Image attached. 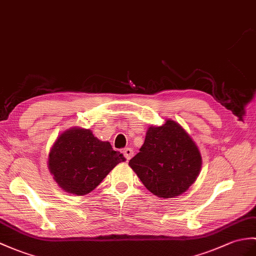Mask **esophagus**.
I'll list each match as a JSON object with an SVG mask.
<instances>
[{"label": "esophagus", "mask_w": 256, "mask_h": 256, "mask_svg": "<svg viewBox=\"0 0 256 256\" xmlns=\"http://www.w3.org/2000/svg\"><path fill=\"white\" fill-rule=\"evenodd\" d=\"M133 150H132V148H124V150H123V155H124V157H126L128 160H130V158H132L133 157Z\"/></svg>", "instance_id": "1"}]
</instances>
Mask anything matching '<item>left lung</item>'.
I'll return each instance as SVG.
<instances>
[{
	"label": "left lung",
	"mask_w": 256,
	"mask_h": 256,
	"mask_svg": "<svg viewBox=\"0 0 256 256\" xmlns=\"http://www.w3.org/2000/svg\"><path fill=\"white\" fill-rule=\"evenodd\" d=\"M130 167L158 198L179 196L195 182L202 167V156L193 140L179 123L167 120L148 128L140 152Z\"/></svg>",
	"instance_id": "left-lung-1"
}]
</instances>
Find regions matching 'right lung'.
Masks as SVG:
<instances>
[{
	"mask_svg": "<svg viewBox=\"0 0 256 256\" xmlns=\"http://www.w3.org/2000/svg\"><path fill=\"white\" fill-rule=\"evenodd\" d=\"M124 160L109 142L94 138L90 130L72 128L53 144L48 164L56 182L65 192L85 195Z\"/></svg>",
	"mask_w": 256,
	"mask_h": 256,
	"instance_id": "obj_1",
	"label": "right lung"
}]
</instances>
